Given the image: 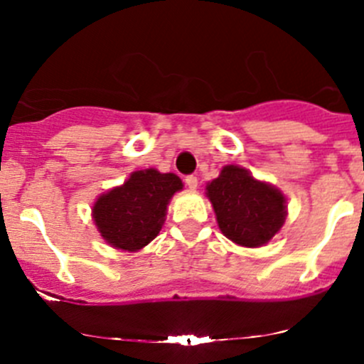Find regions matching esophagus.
<instances>
[{"instance_id": "obj_1", "label": "esophagus", "mask_w": 364, "mask_h": 364, "mask_svg": "<svg viewBox=\"0 0 364 364\" xmlns=\"http://www.w3.org/2000/svg\"><path fill=\"white\" fill-rule=\"evenodd\" d=\"M185 183L190 190H197V186H199V179H197V176H186Z\"/></svg>"}]
</instances>
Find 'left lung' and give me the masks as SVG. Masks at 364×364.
<instances>
[{"mask_svg":"<svg viewBox=\"0 0 364 364\" xmlns=\"http://www.w3.org/2000/svg\"><path fill=\"white\" fill-rule=\"evenodd\" d=\"M205 190L220 230L240 247H264L284 225L287 216L284 193L255 179L240 165H225Z\"/></svg>","mask_w":364,"mask_h":364,"instance_id":"left-lung-1","label":"left lung"}]
</instances>
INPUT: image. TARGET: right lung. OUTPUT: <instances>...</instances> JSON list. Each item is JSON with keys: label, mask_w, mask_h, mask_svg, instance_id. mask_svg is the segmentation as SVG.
<instances>
[{"label": "right lung", "mask_w": 364, "mask_h": 364, "mask_svg": "<svg viewBox=\"0 0 364 364\" xmlns=\"http://www.w3.org/2000/svg\"><path fill=\"white\" fill-rule=\"evenodd\" d=\"M183 190L172 172L156 168L132 172L121 186L102 193L93 204V220L100 236L117 250L137 252L159 236L168 200Z\"/></svg>", "instance_id": "add662e5"}]
</instances>
